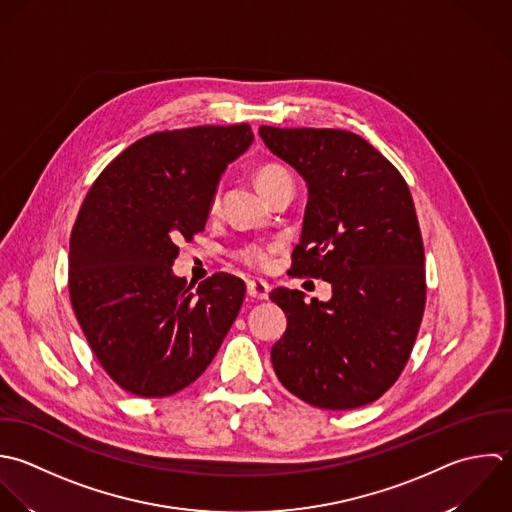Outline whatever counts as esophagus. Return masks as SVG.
<instances>
[{"mask_svg": "<svg viewBox=\"0 0 512 512\" xmlns=\"http://www.w3.org/2000/svg\"><path fill=\"white\" fill-rule=\"evenodd\" d=\"M269 283H265L263 279H251L247 281V295L253 299V301H265L269 297Z\"/></svg>", "mask_w": 512, "mask_h": 512, "instance_id": "obj_1", "label": "esophagus"}]
</instances>
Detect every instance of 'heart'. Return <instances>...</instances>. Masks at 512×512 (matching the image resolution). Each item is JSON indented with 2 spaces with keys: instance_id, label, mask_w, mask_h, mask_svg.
I'll list each match as a JSON object with an SVG mask.
<instances>
[{
  "instance_id": "obj_1",
  "label": "heart",
  "mask_w": 512,
  "mask_h": 512,
  "mask_svg": "<svg viewBox=\"0 0 512 512\" xmlns=\"http://www.w3.org/2000/svg\"><path fill=\"white\" fill-rule=\"evenodd\" d=\"M255 179H257V185L259 189L263 191V195L267 197L279 183L291 179L287 175V171L279 165H263L257 169L255 173ZM239 259L249 265V267H255V269H265L269 265V259H271V249L269 247H261V245H247L239 251Z\"/></svg>"
}]
</instances>
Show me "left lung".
<instances>
[{
  "mask_svg": "<svg viewBox=\"0 0 512 512\" xmlns=\"http://www.w3.org/2000/svg\"><path fill=\"white\" fill-rule=\"evenodd\" d=\"M259 135L307 183L291 273L331 283L329 301L273 289L287 331L271 349L287 391L331 411L387 393L413 351L427 299L425 249L407 181L361 135L279 129Z\"/></svg>",
  "mask_w": 512,
  "mask_h": 512,
  "instance_id": "left-lung-1",
  "label": "left lung"
}]
</instances>
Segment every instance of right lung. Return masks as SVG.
<instances>
[{
  "instance_id": "1",
  "label": "right lung",
  "mask_w": 512,
  "mask_h": 512,
  "mask_svg": "<svg viewBox=\"0 0 512 512\" xmlns=\"http://www.w3.org/2000/svg\"><path fill=\"white\" fill-rule=\"evenodd\" d=\"M251 143L247 123L151 133L101 171L77 213L71 305L93 355L131 395L169 397L197 381L237 319L241 279L215 273L193 289L171 265Z\"/></svg>"
}]
</instances>
